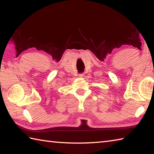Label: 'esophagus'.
<instances>
[{"label":"esophagus","instance_id":"34e87169","mask_svg":"<svg viewBox=\"0 0 154 154\" xmlns=\"http://www.w3.org/2000/svg\"><path fill=\"white\" fill-rule=\"evenodd\" d=\"M84 75H85L84 74H79V76L80 77H83V76H84Z\"/></svg>","mask_w":154,"mask_h":154}]
</instances>
